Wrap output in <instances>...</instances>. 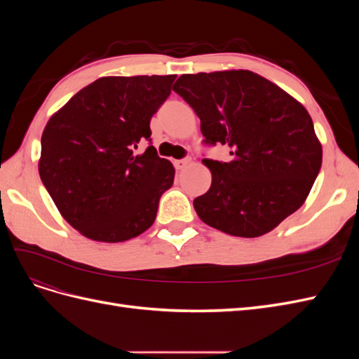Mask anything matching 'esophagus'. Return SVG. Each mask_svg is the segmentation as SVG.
<instances>
[{
    "label": "esophagus",
    "instance_id": "esophagus-1",
    "mask_svg": "<svg viewBox=\"0 0 359 359\" xmlns=\"http://www.w3.org/2000/svg\"><path fill=\"white\" fill-rule=\"evenodd\" d=\"M190 163H191V158L187 157V158H182V160H177L175 166H177V169H184V168H187Z\"/></svg>",
    "mask_w": 359,
    "mask_h": 359
}]
</instances>
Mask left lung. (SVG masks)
Wrapping results in <instances>:
<instances>
[{
  "mask_svg": "<svg viewBox=\"0 0 359 359\" xmlns=\"http://www.w3.org/2000/svg\"><path fill=\"white\" fill-rule=\"evenodd\" d=\"M172 90L199 116L205 144L231 148L229 161L202 160L212 175L210 190L193 201L203 223L256 238L306 202L322 145L298 100L250 70L182 74Z\"/></svg>",
  "mask_w": 359,
  "mask_h": 359,
  "instance_id": "1",
  "label": "left lung"
}]
</instances>
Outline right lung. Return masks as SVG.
Segmentation results:
<instances>
[{"label":"right lung","mask_w":359,"mask_h":359,"mask_svg":"<svg viewBox=\"0 0 359 359\" xmlns=\"http://www.w3.org/2000/svg\"><path fill=\"white\" fill-rule=\"evenodd\" d=\"M177 74L106 76L76 93L41 135L39 173L58 211L93 241L121 243L154 223L175 169L149 145V121Z\"/></svg>","instance_id":"add662e5"}]
</instances>
